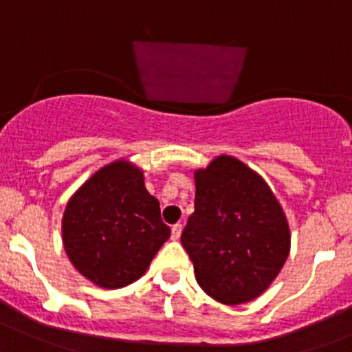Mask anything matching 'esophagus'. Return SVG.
<instances>
[{
	"instance_id": "1",
	"label": "esophagus",
	"mask_w": 352,
	"mask_h": 352,
	"mask_svg": "<svg viewBox=\"0 0 352 352\" xmlns=\"http://www.w3.org/2000/svg\"><path fill=\"white\" fill-rule=\"evenodd\" d=\"M180 232H182V224H173L172 226V239H179Z\"/></svg>"
}]
</instances>
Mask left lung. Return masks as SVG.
<instances>
[{
    "mask_svg": "<svg viewBox=\"0 0 352 352\" xmlns=\"http://www.w3.org/2000/svg\"><path fill=\"white\" fill-rule=\"evenodd\" d=\"M195 213L182 246L206 295L228 305L264 294L290 252V228L265 180L232 156L195 172Z\"/></svg>",
    "mask_w": 352,
    "mask_h": 352,
    "instance_id": "1",
    "label": "left lung"
}]
</instances>
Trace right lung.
<instances>
[{"instance_id":"obj_1","label":"right lung","mask_w":352,"mask_h":352,"mask_svg":"<svg viewBox=\"0 0 352 352\" xmlns=\"http://www.w3.org/2000/svg\"><path fill=\"white\" fill-rule=\"evenodd\" d=\"M170 228L144 172L126 160L102 166L78 189L62 217V243L71 264L100 288H121L147 271Z\"/></svg>"}]
</instances>
